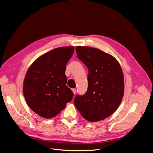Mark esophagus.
<instances>
[{"label": "esophagus", "instance_id": "34e87169", "mask_svg": "<svg viewBox=\"0 0 153 153\" xmlns=\"http://www.w3.org/2000/svg\"><path fill=\"white\" fill-rule=\"evenodd\" d=\"M71 90H72V91H73V93H74V94H76V89H75V88H73L72 89H71Z\"/></svg>", "mask_w": 153, "mask_h": 153}]
</instances>
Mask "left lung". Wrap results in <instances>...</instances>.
Segmentation results:
<instances>
[{
  "instance_id": "obj_1",
  "label": "left lung",
  "mask_w": 153,
  "mask_h": 153,
  "mask_svg": "<svg viewBox=\"0 0 153 153\" xmlns=\"http://www.w3.org/2000/svg\"><path fill=\"white\" fill-rule=\"evenodd\" d=\"M76 52L88 69V86L85 94L76 96L75 105L89 122L104 120L117 109L123 98L120 65L113 56L98 49L77 46Z\"/></svg>"
}]
</instances>
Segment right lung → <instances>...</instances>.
Here are the masks:
<instances>
[{
    "label": "right lung",
    "mask_w": 153,
    "mask_h": 153,
    "mask_svg": "<svg viewBox=\"0 0 153 153\" xmlns=\"http://www.w3.org/2000/svg\"><path fill=\"white\" fill-rule=\"evenodd\" d=\"M74 47L53 49L36 60L27 71L23 94L30 108L42 117H53L72 100L74 93L66 85V65Z\"/></svg>",
    "instance_id": "1"
}]
</instances>
